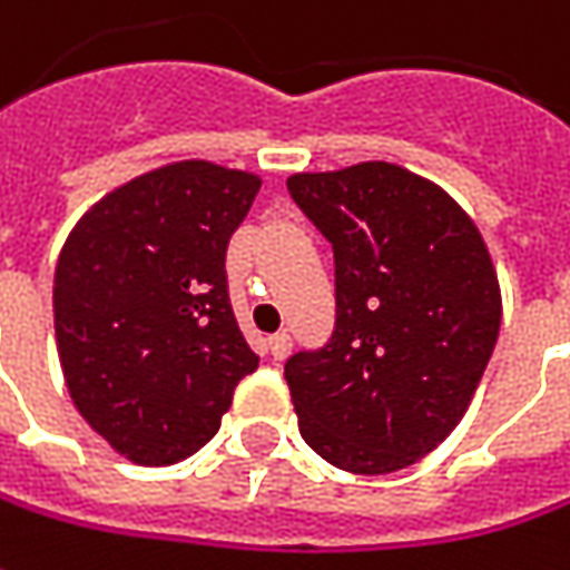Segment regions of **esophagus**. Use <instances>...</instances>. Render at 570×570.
Listing matches in <instances>:
<instances>
[{
    "instance_id": "esophagus-1",
    "label": "esophagus",
    "mask_w": 570,
    "mask_h": 570,
    "mask_svg": "<svg viewBox=\"0 0 570 570\" xmlns=\"http://www.w3.org/2000/svg\"><path fill=\"white\" fill-rule=\"evenodd\" d=\"M267 347H271V357L284 360L289 357V351H293V341H289V334L286 332H277L267 337Z\"/></svg>"
}]
</instances>
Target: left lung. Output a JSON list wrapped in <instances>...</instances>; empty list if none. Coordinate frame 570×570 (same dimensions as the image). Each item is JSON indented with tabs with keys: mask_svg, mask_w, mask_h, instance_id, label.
Wrapping results in <instances>:
<instances>
[{
	"mask_svg": "<svg viewBox=\"0 0 570 570\" xmlns=\"http://www.w3.org/2000/svg\"><path fill=\"white\" fill-rule=\"evenodd\" d=\"M286 187L334 248L332 341L286 360L299 433L325 462L385 475L436 450L472 405L501 332L479 226L392 161L296 171Z\"/></svg>",
	"mask_w": 570,
	"mask_h": 570,
	"instance_id": "8db88e82",
	"label": "left lung"
}]
</instances>
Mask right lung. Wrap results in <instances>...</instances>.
Here are the masks:
<instances>
[{"label":"right lung","mask_w":570,"mask_h":570,"mask_svg":"<svg viewBox=\"0 0 570 570\" xmlns=\"http://www.w3.org/2000/svg\"><path fill=\"white\" fill-rule=\"evenodd\" d=\"M258 190L252 171L171 161L91 204L62 245V380L88 428L137 465L194 456L258 370L226 286V245Z\"/></svg>","instance_id":"obj_1"}]
</instances>
